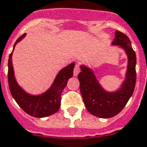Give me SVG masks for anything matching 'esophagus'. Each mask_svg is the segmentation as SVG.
<instances>
[{"mask_svg": "<svg viewBox=\"0 0 147 147\" xmlns=\"http://www.w3.org/2000/svg\"><path fill=\"white\" fill-rule=\"evenodd\" d=\"M80 71H81V69H80V65H76L75 67H74V76H78V74H79Z\"/></svg>", "mask_w": 147, "mask_h": 147, "instance_id": "obj_1", "label": "esophagus"}]
</instances>
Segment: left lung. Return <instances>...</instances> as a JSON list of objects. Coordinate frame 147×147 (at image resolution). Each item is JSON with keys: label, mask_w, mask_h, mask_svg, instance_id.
<instances>
[{"label": "left lung", "mask_w": 147, "mask_h": 147, "mask_svg": "<svg viewBox=\"0 0 147 147\" xmlns=\"http://www.w3.org/2000/svg\"><path fill=\"white\" fill-rule=\"evenodd\" d=\"M112 45L123 49L128 57L126 79L119 90L114 92L105 90L92 69L85 65H81L82 72L78 75L86 108L91 114L98 118H112L120 113L133 94L136 82V54L129 37L120 31H116Z\"/></svg>", "instance_id": "1"}]
</instances>
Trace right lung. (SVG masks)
I'll use <instances>...</instances> for the list:
<instances>
[{
	"instance_id": "obj_1",
	"label": "right lung",
	"mask_w": 147,
	"mask_h": 147,
	"mask_svg": "<svg viewBox=\"0 0 147 147\" xmlns=\"http://www.w3.org/2000/svg\"><path fill=\"white\" fill-rule=\"evenodd\" d=\"M21 35L15 42V45L25 37ZM11 53L8 61V81L11 94L22 110L35 118H45L55 114L61 106V95L67 84L68 80L73 77L75 64L71 63L63 68L57 74L53 83L48 90L40 95H31L26 93L17 82L14 77Z\"/></svg>"
}]
</instances>
